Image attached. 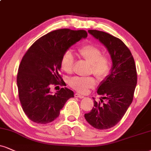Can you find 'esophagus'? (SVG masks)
I'll list each match as a JSON object with an SVG mask.
<instances>
[{
    "label": "esophagus",
    "instance_id": "1",
    "mask_svg": "<svg viewBox=\"0 0 151 151\" xmlns=\"http://www.w3.org/2000/svg\"><path fill=\"white\" fill-rule=\"evenodd\" d=\"M74 96L77 98H79V99H83V98H84V96L81 95V94L79 93H76L75 94H74Z\"/></svg>",
    "mask_w": 151,
    "mask_h": 151
}]
</instances>
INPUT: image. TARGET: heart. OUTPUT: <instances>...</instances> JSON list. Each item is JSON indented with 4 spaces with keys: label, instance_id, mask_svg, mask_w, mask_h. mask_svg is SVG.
<instances>
[{
    "label": "heart",
    "instance_id": "obj_1",
    "mask_svg": "<svg viewBox=\"0 0 151 151\" xmlns=\"http://www.w3.org/2000/svg\"><path fill=\"white\" fill-rule=\"evenodd\" d=\"M79 55L85 61L91 65L90 73H93L98 79H103L108 75L110 68V62L108 57L103 55L99 47L88 44L81 47L78 50ZM74 56L72 52L68 50L62 57L61 68L67 73H72L74 66ZM69 85L82 93H86L95 85L96 81L92 77H74L69 80Z\"/></svg>",
    "mask_w": 151,
    "mask_h": 151
}]
</instances>
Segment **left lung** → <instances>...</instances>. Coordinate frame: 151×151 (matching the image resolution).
I'll return each mask as SVG.
<instances>
[{
	"label": "left lung",
	"instance_id": "8db88e82",
	"mask_svg": "<svg viewBox=\"0 0 151 151\" xmlns=\"http://www.w3.org/2000/svg\"><path fill=\"white\" fill-rule=\"evenodd\" d=\"M88 32L107 48L112 66L110 74L98 87L101 102H96L93 98L94 107L85 114L84 117L94 128L107 129L121 120L132 103L137 83V69L129 49L120 39L101 31L88 30ZM103 99L106 103L103 102Z\"/></svg>",
	"mask_w": 151,
	"mask_h": 151
}]
</instances>
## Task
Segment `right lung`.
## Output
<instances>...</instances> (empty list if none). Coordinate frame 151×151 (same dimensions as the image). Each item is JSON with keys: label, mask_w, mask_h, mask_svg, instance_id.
Here are the masks:
<instances>
[{"label": "right lung", "mask_w": 151, "mask_h": 151, "mask_svg": "<svg viewBox=\"0 0 151 151\" xmlns=\"http://www.w3.org/2000/svg\"><path fill=\"white\" fill-rule=\"evenodd\" d=\"M84 30L63 29L43 36L29 48L18 70L17 83L22 109L30 120L48 124L60 115L65 103L74 97V92L62 88L50 92V85H65L58 72L63 54L81 39L87 37Z\"/></svg>", "instance_id": "1"}]
</instances>
